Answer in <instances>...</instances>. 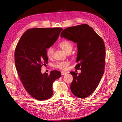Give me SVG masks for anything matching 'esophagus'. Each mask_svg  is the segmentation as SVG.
<instances>
[{
  "label": "esophagus",
  "mask_w": 122,
  "mask_h": 122,
  "mask_svg": "<svg viewBox=\"0 0 122 122\" xmlns=\"http://www.w3.org/2000/svg\"><path fill=\"white\" fill-rule=\"evenodd\" d=\"M66 73H67V72H64V71H62V72H61V75H66Z\"/></svg>",
  "instance_id": "obj_1"
}]
</instances>
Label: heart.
<instances>
[{"instance_id": "heart-1", "label": "heart", "mask_w": 122, "mask_h": 122, "mask_svg": "<svg viewBox=\"0 0 122 122\" xmlns=\"http://www.w3.org/2000/svg\"><path fill=\"white\" fill-rule=\"evenodd\" d=\"M59 46L66 54L71 53L73 48V43L69 40H65L61 41L59 44ZM54 48L52 47H49L46 50V55L48 58L51 59L53 58L54 55ZM70 64L69 62L64 61L62 62H57L54 65V67L62 70H66Z\"/></svg>"}]
</instances>
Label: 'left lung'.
<instances>
[{
    "label": "left lung",
    "instance_id": "1",
    "mask_svg": "<svg viewBox=\"0 0 122 122\" xmlns=\"http://www.w3.org/2000/svg\"><path fill=\"white\" fill-rule=\"evenodd\" d=\"M61 37L77 43L78 55L75 69L81 73L71 74L73 80L71 85L73 94L85 98L96 89L104 72L105 46L103 39L87 24L68 27L61 33Z\"/></svg>",
    "mask_w": 122,
    "mask_h": 122
}]
</instances>
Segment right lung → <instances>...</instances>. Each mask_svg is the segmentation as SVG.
I'll return each mask as SVG.
<instances>
[{
	"instance_id": "1",
	"label": "right lung",
	"mask_w": 122,
	"mask_h": 122,
	"mask_svg": "<svg viewBox=\"0 0 122 122\" xmlns=\"http://www.w3.org/2000/svg\"><path fill=\"white\" fill-rule=\"evenodd\" d=\"M62 28H34L27 30L17 43L15 65L20 80L33 97L41 101L53 94V83L61 76L60 71L42 74L41 66L48 63L46 49L57 40Z\"/></svg>"
}]
</instances>
